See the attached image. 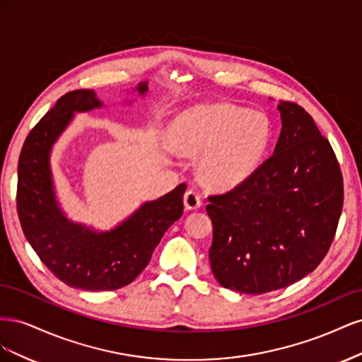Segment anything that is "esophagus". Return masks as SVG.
<instances>
[{"instance_id":"esophagus-1","label":"esophagus","mask_w":362,"mask_h":362,"mask_svg":"<svg viewBox=\"0 0 362 362\" xmlns=\"http://www.w3.org/2000/svg\"><path fill=\"white\" fill-rule=\"evenodd\" d=\"M184 205L187 210H196V208H199L202 205L201 194L196 190H187L184 194Z\"/></svg>"}]
</instances>
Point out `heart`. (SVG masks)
Instances as JSON below:
<instances>
[{
  "instance_id": "heart-1",
  "label": "heart",
  "mask_w": 362,
  "mask_h": 362,
  "mask_svg": "<svg viewBox=\"0 0 362 362\" xmlns=\"http://www.w3.org/2000/svg\"><path fill=\"white\" fill-rule=\"evenodd\" d=\"M266 115L231 104L194 107L170 125V145L184 157H199L201 180L217 190L234 189L254 173L270 144Z\"/></svg>"
}]
</instances>
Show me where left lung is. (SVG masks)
Listing matches in <instances>:
<instances>
[{"label":"left lung","instance_id":"left-lung-1","mask_svg":"<svg viewBox=\"0 0 362 362\" xmlns=\"http://www.w3.org/2000/svg\"><path fill=\"white\" fill-rule=\"evenodd\" d=\"M278 110L273 156L233 190L208 196L213 275L245 294L310 275L329 250L343 210V175L331 144L300 105L281 101Z\"/></svg>","mask_w":362,"mask_h":362}]
</instances>
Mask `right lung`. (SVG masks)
<instances>
[{
    "instance_id": "obj_1",
    "label": "right lung",
    "mask_w": 362,
    "mask_h": 362,
    "mask_svg": "<svg viewBox=\"0 0 362 362\" xmlns=\"http://www.w3.org/2000/svg\"><path fill=\"white\" fill-rule=\"evenodd\" d=\"M136 90L144 96L148 83ZM103 107L93 90L63 95L30 131L18 163L16 206L23 231L40 261L69 287L108 291L133 282L168 228L182 216L184 182L156 201L140 205L110 231H95L66 217L54 189L49 156L74 113Z\"/></svg>"
}]
</instances>
